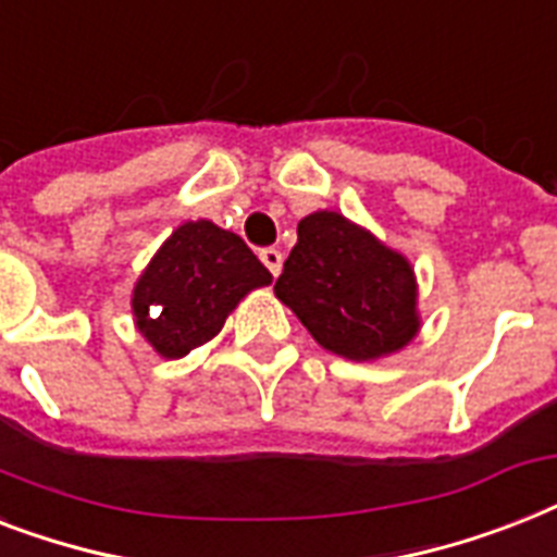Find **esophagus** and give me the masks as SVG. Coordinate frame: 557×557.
<instances>
[{
    "label": "esophagus",
    "mask_w": 557,
    "mask_h": 557,
    "mask_svg": "<svg viewBox=\"0 0 557 557\" xmlns=\"http://www.w3.org/2000/svg\"><path fill=\"white\" fill-rule=\"evenodd\" d=\"M260 260H263L265 269L277 277L280 269H283V255H280V248H263V251H260Z\"/></svg>",
    "instance_id": "34e87169"
}]
</instances>
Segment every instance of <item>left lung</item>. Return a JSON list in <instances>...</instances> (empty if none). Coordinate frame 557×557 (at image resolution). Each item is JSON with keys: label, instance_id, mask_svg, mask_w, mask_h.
Segmentation results:
<instances>
[{"label": "left lung", "instance_id": "obj_1", "mask_svg": "<svg viewBox=\"0 0 557 557\" xmlns=\"http://www.w3.org/2000/svg\"><path fill=\"white\" fill-rule=\"evenodd\" d=\"M274 294L323 349L349 360L400 351L420 329L409 260L337 211L297 223Z\"/></svg>", "mask_w": 557, "mask_h": 557}]
</instances>
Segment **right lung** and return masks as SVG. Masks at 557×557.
<instances>
[{"label":"right lung","instance_id":"right-lung-1","mask_svg":"<svg viewBox=\"0 0 557 557\" xmlns=\"http://www.w3.org/2000/svg\"><path fill=\"white\" fill-rule=\"evenodd\" d=\"M271 274L255 251L211 220L183 223L139 274L131 309L139 334L169 360L220 334L248 292Z\"/></svg>","mask_w":557,"mask_h":557}]
</instances>
